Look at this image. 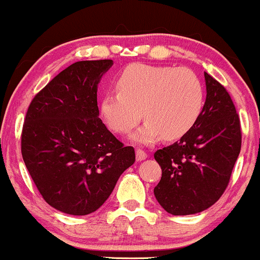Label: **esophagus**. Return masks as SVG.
Instances as JSON below:
<instances>
[{
  "instance_id": "1",
  "label": "esophagus",
  "mask_w": 260,
  "mask_h": 260,
  "mask_svg": "<svg viewBox=\"0 0 260 260\" xmlns=\"http://www.w3.org/2000/svg\"><path fill=\"white\" fill-rule=\"evenodd\" d=\"M145 157H147V153H145L144 150H142V149H137V150H136V159H137V161L144 160Z\"/></svg>"
}]
</instances>
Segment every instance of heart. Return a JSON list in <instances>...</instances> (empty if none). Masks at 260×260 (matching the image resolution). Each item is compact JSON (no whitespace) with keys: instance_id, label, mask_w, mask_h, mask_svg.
<instances>
[{"instance_id":"b5f03b06","label":"heart","mask_w":260,"mask_h":260,"mask_svg":"<svg viewBox=\"0 0 260 260\" xmlns=\"http://www.w3.org/2000/svg\"><path fill=\"white\" fill-rule=\"evenodd\" d=\"M118 92L107 91L100 112L109 128L127 133L143 117L144 124L132 139L150 144L164 139H178L198 121L204 105V89L198 76L186 67L128 66L118 76Z\"/></svg>"}]
</instances>
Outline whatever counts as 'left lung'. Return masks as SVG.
Returning <instances> with one entry per match:
<instances>
[{"instance_id":"left-lung-1","label":"left lung","mask_w":260,"mask_h":260,"mask_svg":"<svg viewBox=\"0 0 260 260\" xmlns=\"http://www.w3.org/2000/svg\"><path fill=\"white\" fill-rule=\"evenodd\" d=\"M204 78L207 99L197 123L154 154L162 170L154 196L172 215L201 213L215 204L241 151L240 117L231 96L207 72Z\"/></svg>"}]
</instances>
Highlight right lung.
I'll use <instances>...</instances> for the list:
<instances>
[{"mask_svg":"<svg viewBox=\"0 0 260 260\" xmlns=\"http://www.w3.org/2000/svg\"><path fill=\"white\" fill-rule=\"evenodd\" d=\"M112 59L79 61L32 99L22 133L26 169L45 202L70 215H88L112 193L136 154L99 118L98 85Z\"/></svg>","mask_w":260,"mask_h":260,"instance_id":"right-lung-1","label":"right lung"}]
</instances>
